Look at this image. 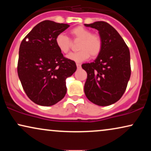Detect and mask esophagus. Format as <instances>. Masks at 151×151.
<instances>
[{"mask_svg": "<svg viewBox=\"0 0 151 151\" xmlns=\"http://www.w3.org/2000/svg\"><path fill=\"white\" fill-rule=\"evenodd\" d=\"M76 66H77L78 69H80V68L81 67V65H80V64L79 63H76Z\"/></svg>", "mask_w": 151, "mask_h": 151, "instance_id": "obj_1", "label": "esophagus"}]
</instances>
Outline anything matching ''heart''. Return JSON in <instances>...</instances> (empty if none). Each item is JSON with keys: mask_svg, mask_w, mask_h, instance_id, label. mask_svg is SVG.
I'll return each mask as SVG.
<instances>
[{"mask_svg": "<svg viewBox=\"0 0 151 151\" xmlns=\"http://www.w3.org/2000/svg\"><path fill=\"white\" fill-rule=\"evenodd\" d=\"M70 34L74 40H80L78 46L80 51L69 53L67 56L70 60L82 63L86 60L90 55L96 57L100 54L102 49V40L100 36L92 34L91 31L82 26L73 28ZM55 42L58 49L63 53H67L71 47V39L63 33L57 35Z\"/></svg>", "mask_w": 151, "mask_h": 151, "instance_id": "heart-1", "label": "heart"}]
</instances>
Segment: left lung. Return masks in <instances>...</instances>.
<instances>
[{"label":"left lung","instance_id":"left-lung-1","mask_svg":"<svg viewBox=\"0 0 151 151\" xmlns=\"http://www.w3.org/2000/svg\"><path fill=\"white\" fill-rule=\"evenodd\" d=\"M98 31L102 49L97 58L82 65L87 73L84 84L86 98L98 106H109L123 96L131 77L130 51L119 33L104 21L84 24Z\"/></svg>","mask_w":151,"mask_h":151}]
</instances>
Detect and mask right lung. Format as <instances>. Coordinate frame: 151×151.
<instances>
[{
  "label": "right lung",
  "instance_id": "obj_1",
  "mask_svg": "<svg viewBox=\"0 0 151 151\" xmlns=\"http://www.w3.org/2000/svg\"><path fill=\"white\" fill-rule=\"evenodd\" d=\"M68 24L44 20L32 29L20 44L18 75L31 100L40 106L54 105L67 93L66 79L73 75L75 62L63 56L55 37Z\"/></svg>",
  "mask_w": 151,
  "mask_h": 151
}]
</instances>
